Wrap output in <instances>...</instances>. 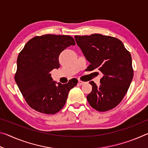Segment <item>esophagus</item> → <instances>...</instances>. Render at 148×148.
<instances>
[{"mask_svg":"<svg viewBox=\"0 0 148 148\" xmlns=\"http://www.w3.org/2000/svg\"><path fill=\"white\" fill-rule=\"evenodd\" d=\"M86 84V82H83V81H81V80H78V84L79 85H84Z\"/></svg>","mask_w":148,"mask_h":148,"instance_id":"34e87169","label":"esophagus"}]
</instances>
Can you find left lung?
Masks as SVG:
<instances>
[{
    "instance_id": "8db88e82",
    "label": "left lung",
    "mask_w": 148,
    "mask_h": 148,
    "mask_svg": "<svg viewBox=\"0 0 148 148\" xmlns=\"http://www.w3.org/2000/svg\"><path fill=\"white\" fill-rule=\"evenodd\" d=\"M76 44L90 62L89 71L103 74L101 85L89 82L92 91L87 96L89 104L99 112L116 107L123 99L133 78L131 53L120 40L101 34L75 36Z\"/></svg>"
}]
</instances>
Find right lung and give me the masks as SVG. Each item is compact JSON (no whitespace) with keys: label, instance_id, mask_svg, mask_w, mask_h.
<instances>
[{"label":"right lung","instance_id":"add662e5","mask_svg":"<svg viewBox=\"0 0 148 148\" xmlns=\"http://www.w3.org/2000/svg\"><path fill=\"white\" fill-rule=\"evenodd\" d=\"M74 45L71 36L46 34L30 40L19 53L15 80L32 109L54 114L64 106L70 90L76 86L77 80L71 79L66 84L57 83L50 72L60 67V53Z\"/></svg>","mask_w":148,"mask_h":148}]
</instances>
